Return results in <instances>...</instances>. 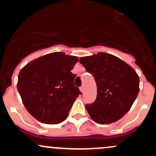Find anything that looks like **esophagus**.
<instances>
[{
	"label": "esophagus",
	"instance_id": "esophagus-1",
	"mask_svg": "<svg viewBox=\"0 0 156 156\" xmlns=\"http://www.w3.org/2000/svg\"><path fill=\"white\" fill-rule=\"evenodd\" d=\"M80 90H81V92H83V91H84V87H83V86L80 87Z\"/></svg>",
	"mask_w": 156,
	"mask_h": 156
}]
</instances>
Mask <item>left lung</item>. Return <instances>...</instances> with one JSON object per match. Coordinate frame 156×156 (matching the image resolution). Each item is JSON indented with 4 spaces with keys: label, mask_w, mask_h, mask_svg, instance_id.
<instances>
[{
    "label": "left lung",
    "mask_w": 156,
    "mask_h": 156,
    "mask_svg": "<svg viewBox=\"0 0 156 156\" xmlns=\"http://www.w3.org/2000/svg\"><path fill=\"white\" fill-rule=\"evenodd\" d=\"M79 62L91 73L97 84V98L86 109L91 119L101 124L121 119L136 99L139 77L129 64L104 52L81 57Z\"/></svg>",
    "instance_id": "obj_1"
}]
</instances>
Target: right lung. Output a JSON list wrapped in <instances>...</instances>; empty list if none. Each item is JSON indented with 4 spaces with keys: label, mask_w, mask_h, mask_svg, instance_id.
Instances as JSON below:
<instances>
[{
    "label": "right lung",
    "mask_w": 156,
    "mask_h": 156,
    "mask_svg": "<svg viewBox=\"0 0 156 156\" xmlns=\"http://www.w3.org/2000/svg\"><path fill=\"white\" fill-rule=\"evenodd\" d=\"M78 57L52 52L33 60L22 68L17 88L25 108L40 122L64 121L81 94L71 73Z\"/></svg>",
    "instance_id": "right-lung-1"
}]
</instances>
